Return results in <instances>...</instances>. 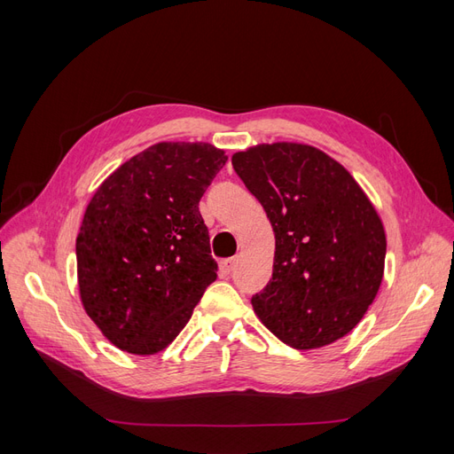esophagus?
Segmentation results:
<instances>
[{
    "label": "esophagus",
    "instance_id": "34e87169",
    "mask_svg": "<svg viewBox=\"0 0 454 454\" xmlns=\"http://www.w3.org/2000/svg\"><path fill=\"white\" fill-rule=\"evenodd\" d=\"M235 265H237V259L235 257L223 259L222 263H219V270H222V274H225V277H229V274L235 270Z\"/></svg>",
    "mask_w": 454,
    "mask_h": 454
}]
</instances>
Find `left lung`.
Segmentation results:
<instances>
[{"label": "left lung", "mask_w": 454, "mask_h": 454, "mask_svg": "<svg viewBox=\"0 0 454 454\" xmlns=\"http://www.w3.org/2000/svg\"><path fill=\"white\" fill-rule=\"evenodd\" d=\"M274 231L272 278L252 297L257 318L287 347L345 337L373 303L387 235L373 202L322 149L257 144L231 159Z\"/></svg>", "instance_id": "obj_1"}]
</instances>
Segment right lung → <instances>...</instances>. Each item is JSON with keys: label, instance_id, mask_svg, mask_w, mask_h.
Masks as SVG:
<instances>
[{"label": "right lung", "instance_id": "1", "mask_svg": "<svg viewBox=\"0 0 454 454\" xmlns=\"http://www.w3.org/2000/svg\"><path fill=\"white\" fill-rule=\"evenodd\" d=\"M223 149L159 142L109 174L92 195L75 254L89 318L121 350L167 348L215 278L199 202Z\"/></svg>", "mask_w": 454, "mask_h": 454}]
</instances>
